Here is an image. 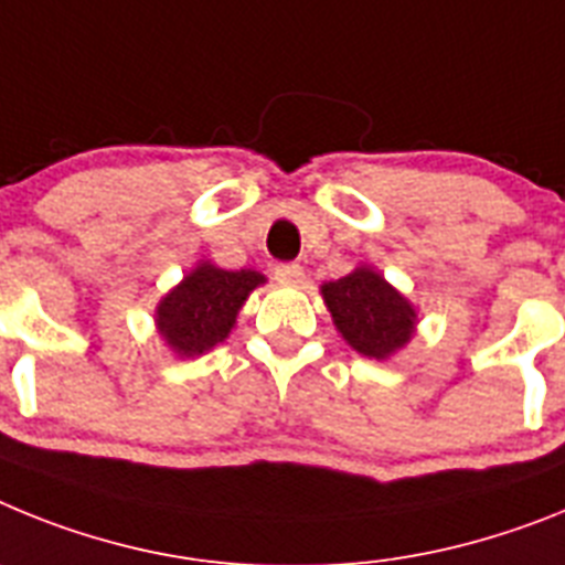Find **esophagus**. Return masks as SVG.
<instances>
[{
	"label": "esophagus",
	"instance_id": "obj_1",
	"mask_svg": "<svg viewBox=\"0 0 565 565\" xmlns=\"http://www.w3.org/2000/svg\"><path fill=\"white\" fill-rule=\"evenodd\" d=\"M276 278L281 284H301L303 281V267L296 262L276 264Z\"/></svg>",
	"mask_w": 565,
	"mask_h": 565
}]
</instances>
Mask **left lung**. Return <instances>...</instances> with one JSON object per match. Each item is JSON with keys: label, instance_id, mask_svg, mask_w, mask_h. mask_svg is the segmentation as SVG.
<instances>
[{"label": "left lung", "instance_id": "left-lung-1", "mask_svg": "<svg viewBox=\"0 0 565 565\" xmlns=\"http://www.w3.org/2000/svg\"><path fill=\"white\" fill-rule=\"evenodd\" d=\"M321 296L338 332L361 355L381 361L409 341L415 310L375 269L358 267L350 276L323 284Z\"/></svg>", "mask_w": 565, "mask_h": 565}]
</instances>
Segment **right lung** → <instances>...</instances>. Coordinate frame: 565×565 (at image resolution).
I'll return each mask as SVG.
<instances>
[{"label": "right lung", "mask_w": 565, "mask_h": 565, "mask_svg": "<svg viewBox=\"0 0 565 565\" xmlns=\"http://www.w3.org/2000/svg\"><path fill=\"white\" fill-rule=\"evenodd\" d=\"M258 284L255 269H218L201 264L159 303V330L179 355H201L230 335L242 303Z\"/></svg>", "instance_id": "1"}]
</instances>
